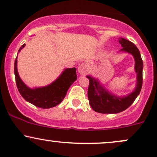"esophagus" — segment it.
I'll return each instance as SVG.
<instances>
[{
	"label": "esophagus",
	"instance_id": "34e87169",
	"mask_svg": "<svg viewBox=\"0 0 157 157\" xmlns=\"http://www.w3.org/2000/svg\"><path fill=\"white\" fill-rule=\"evenodd\" d=\"M78 71L80 75H85L88 72V68H87V65L85 63H82L79 65L78 67Z\"/></svg>",
	"mask_w": 157,
	"mask_h": 157
}]
</instances>
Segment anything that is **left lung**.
Here are the masks:
<instances>
[{
    "mask_svg": "<svg viewBox=\"0 0 157 157\" xmlns=\"http://www.w3.org/2000/svg\"><path fill=\"white\" fill-rule=\"evenodd\" d=\"M121 46V51L132 54L136 60L135 69L137 73V85L134 92L124 97H117L106 91L102 86L99 85L98 81L95 80L90 75L89 86L87 90L89 103L94 111L102 114H115L126 110L132 104L138 97L142 87V70L143 61L139 48L136 45L129 40L121 38L119 40Z\"/></svg>",
    "mask_w": 157,
    "mask_h": 157,
    "instance_id": "8db88e82",
    "label": "left lung"
}]
</instances>
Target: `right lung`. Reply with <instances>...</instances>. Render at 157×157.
Listing matches in <instances>:
<instances>
[{"instance_id": "right-lung-1", "label": "right lung", "mask_w": 157, "mask_h": 157, "mask_svg": "<svg viewBox=\"0 0 157 157\" xmlns=\"http://www.w3.org/2000/svg\"><path fill=\"white\" fill-rule=\"evenodd\" d=\"M22 45L18 52L25 47ZM14 73L18 90L25 100L41 109L55 107L63 101L69 87L77 79L76 69H66L55 82L44 87L30 89L23 83L17 71V58L14 63Z\"/></svg>"}]
</instances>
